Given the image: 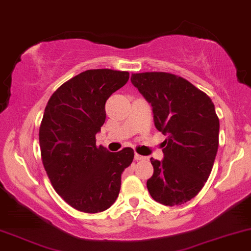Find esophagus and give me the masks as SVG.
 <instances>
[{"label": "esophagus", "instance_id": "obj_1", "mask_svg": "<svg viewBox=\"0 0 251 251\" xmlns=\"http://www.w3.org/2000/svg\"><path fill=\"white\" fill-rule=\"evenodd\" d=\"M134 158H135V160H146V159H147V157H146V156H141V155H139V153H135V155H134Z\"/></svg>", "mask_w": 251, "mask_h": 251}]
</instances>
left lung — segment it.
Instances as JSON below:
<instances>
[{
	"label": "left lung",
	"mask_w": 251,
	"mask_h": 251,
	"mask_svg": "<svg viewBox=\"0 0 251 251\" xmlns=\"http://www.w3.org/2000/svg\"><path fill=\"white\" fill-rule=\"evenodd\" d=\"M131 81L152 106L155 127L166 135L162 160L150 158L147 181L160 204L181 205L198 195L211 172L219 145V119L205 93L165 72L132 75Z\"/></svg>",
	"instance_id": "1"
}]
</instances>
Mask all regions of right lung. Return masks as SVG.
I'll return each mask as SVG.
<instances>
[{
	"instance_id": "right-lung-1",
	"label": "right lung",
	"mask_w": 251,
	"mask_h": 251,
	"mask_svg": "<svg viewBox=\"0 0 251 251\" xmlns=\"http://www.w3.org/2000/svg\"><path fill=\"white\" fill-rule=\"evenodd\" d=\"M129 79L126 71L87 70L49 99L39 132L42 163L58 195L87 213L109 209L118 198L132 148L110 152L96 146L105 122V102Z\"/></svg>"
}]
</instances>
